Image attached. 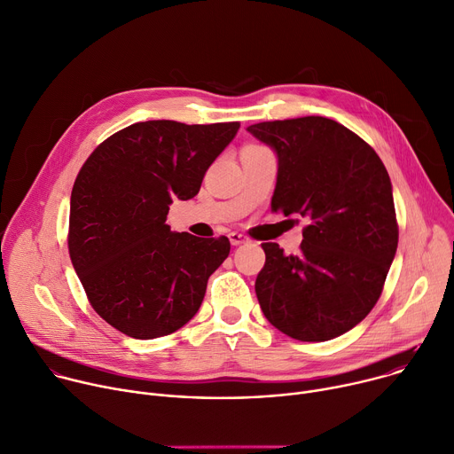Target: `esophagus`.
Listing matches in <instances>:
<instances>
[{"mask_svg":"<svg viewBox=\"0 0 454 454\" xmlns=\"http://www.w3.org/2000/svg\"><path fill=\"white\" fill-rule=\"evenodd\" d=\"M228 239H230L231 246H239V244L248 242V237H246L244 233H239V231H231V233H228Z\"/></svg>","mask_w":454,"mask_h":454,"instance_id":"esophagus-1","label":"esophagus"}]
</instances>
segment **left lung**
I'll use <instances>...</instances> for the list:
<instances>
[{
  "label": "left lung",
  "mask_w": 454,
  "mask_h": 454,
  "mask_svg": "<svg viewBox=\"0 0 454 454\" xmlns=\"http://www.w3.org/2000/svg\"><path fill=\"white\" fill-rule=\"evenodd\" d=\"M248 132L278 159L271 210L309 221L297 255L262 244L261 309L292 339L340 337L373 309L396 254L389 174L373 148L333 119L266 121Z\"/></svg>",
  "instance_id": "8db88e82"
}]
</instances>
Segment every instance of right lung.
<instances>
[{
    "mask_svg": "<svg viewBox=\"0 0 454 454\" xmlns=\"http://www.w3.org/2000/svg\"><path fill=\"white\" fill-rule=\"evenodd\" d=\"M240 122L145 121L103 141L79 170L68 221L72 266L96 309L117 332L150 340L183 327L200 308L228 237L174 233V199L202 177Z\"/></svg>",
    "mask_w": 454,
    "mask_h": 454,
    "instance_id": "obj_1",
    "label": "right lung"
}]
</instances>
